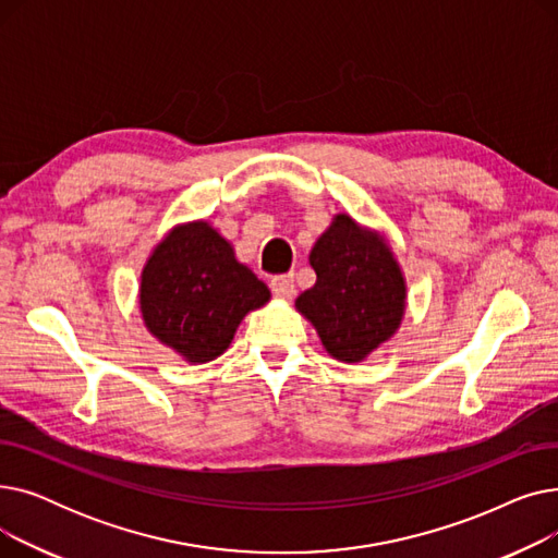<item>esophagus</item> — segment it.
<instances>
[{
	"mask_svg": "<svg viewBox=\"0 0 558 558\" xmlns=\"http://www.w3.org/2000/svg\"><path fill=\"white\" fill-rule=\"evenodd\" d=\"M271 289L274 294L280 299H294L296 294V284H294V274H284V276H276L271 280Z\"/></svg>",
	"mask_w": 558,
	"mask_h": 558,
	"instance_id": "obj_1",
	"label": "esophagus"
}]
</instances>
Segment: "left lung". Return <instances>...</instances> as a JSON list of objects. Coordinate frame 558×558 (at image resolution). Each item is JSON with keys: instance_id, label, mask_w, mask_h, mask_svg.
Returning <instances> with one entry per match:
<instances>
[{"instance_id": "obj_1", "label": "left lung", "mask_w": 558, "mask_h": 558, "mask_svg": "<svg viewBox=\"0 0 558 558\" xmlns=\"http://www.w3.org/2000/svg\"><path fill=\"white\" fill-rule=\"evenodd\" d=\"M310 264L316 282L296 299V310L335 360L364 362L404 316L407 284L391 246L341 213L316 240Z\"/></svg>"}]
</instances>
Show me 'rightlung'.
<instances>
[{
  "instance_id": "1",
  "label": "right lung",
  "mask_w": 558,
  "mask_h": 558,
  "mask_svg": "<svg viewBox=\"0 0 558 558\" xmlns=\"http://www.w3.org/2000/svg\"><path fill=\"white\" fill-rule=\"evenodd\" d=\"M269 299V287L203 219L171 228L142 269L146 330L190 364L219 357L242 318Z\"/></svg>"
}]
</instances>
